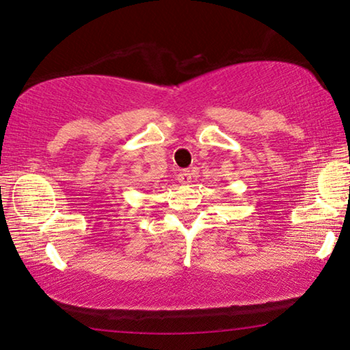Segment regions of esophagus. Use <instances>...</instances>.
<instances>
[{"instance_id": "esophagus-1", "label": "esophagus", "mask_w": 350, "mask_h": 350, "mask_svg": "<svg viewBox=\"0 0 350 350\" xmlns=\"http://www.w3.org/2000/svg\"><path fill=\"white\" fill-rule=\"evenodd\" d=\"M177 179H179V182L182 183V185H189V183H191V173H189L188 170H182L180 173H179V176H177Z\"/></svg>"}]
</instances>
